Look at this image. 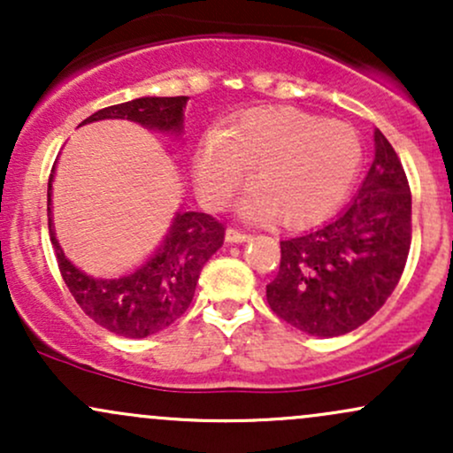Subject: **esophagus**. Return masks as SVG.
<instances>
[{
	"label": "esophagus",
	"instance_id": "obj_1",
	"mask_svg": "<svg viewBox=\"0 0 453 453\" xmlns=\"http://www.w3.org/2000/svg\"><path fill=\"white\" fill-rule=\"evenodd\" d=\"M226 241L227 242H249V241H251V234L236 230V227H227V230H226Z\"/></svg>",
	"mask_w": 453,
	"mask_h": 453
}]
</instances>
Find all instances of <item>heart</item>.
<instances>
[{
    "instance_id": "obj_1",
    "label": "heart",
    "mask_w": 453,
    "mask_h": 453,
    "mask_svg": "<svg viewBox=\"0 0 453 453\" xmlns=\"http://www.w3.org/2000/svg\"><path fill=\"white\" fill-rule=\"evenodd\" d=\"M362 147L349 123L289 106L253 108L209 132L194 155L197 191L219 206L247 179L241 211L253 219L304 226L339 206L360 168Z\"/></svg>"
}]
</instances>
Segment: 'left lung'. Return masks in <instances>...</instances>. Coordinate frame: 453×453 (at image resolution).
<instances>
[{
    "label": "left lung",
    "instance_id": "obj_1",
    "mask_svg": "<svg viewBox=\"0 0 453 453\" xmlns=\"http://www.w3.org/2000/svg\"><path fill=\"white\" fill-rule=\"evenodd\" d=\"M411 247V189L396 150L375 129V159L351 204L324 226L280 241L270 309L313 336L360 327L398 285Z\"/></svg>",
    "mask_w": 453,
    "mask_h": 453
}]
</instances>
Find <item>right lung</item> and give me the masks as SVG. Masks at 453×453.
<instances>
[{
  "label": "right lung",
  "instance_id": "obj_1",
  "mask_svg": "<svg viewBox=\"0 0 453 453\" xmlns=\"http://www.w3.org/2000/svg\"><path fill=\"white\" fill-rule=\"evenodd\" d=\"M189 97H138V100L102 108L87 117L81 126L104 119H126L138 126L157 129L164 134H183V108ZM53 174L49 179V234L55 247L61 277L74 300L96 324L119 336L144 339L155 334L189 309L194 300L197 279L212 253L223 244L226 227L206 212L179 211L168 234L142 266L114 279H96L78 270L65 257L55 236Z\"/></svg>",
  "mask_w": 453,
  "mask_h": 453
}]
</instances>
